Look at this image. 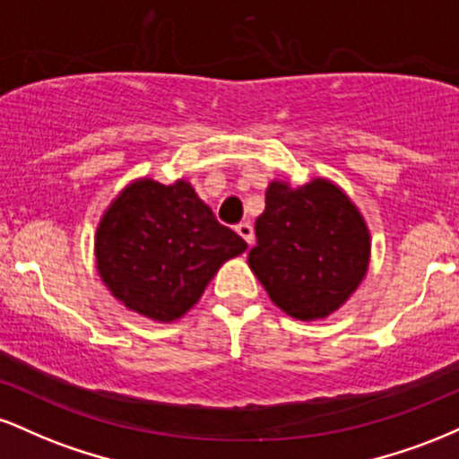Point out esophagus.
Returning <instances> with one entry per match:
<instances>
[{
  "instance_id": "esophagus-1",
  "label": "esophagus",
  "mask_w": 459,
  "mask_h": 459,
  "mask_svg": "<svg viewBox=\"0 0 459 459\" xmlns=\"http://www.w3.org/2000/svg\"><path fill=\"white\" fill-rule=\"evenodd\" d=\"M235 230H237V233H239L241 237H244L247 246H252V241H255V230H252V224H250V222L237 224Z\"/></svg>"
}]
</instances>
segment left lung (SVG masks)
Listing matches in <instances>:
<instances>
[{
    "label": "left lung",
    "instance_id": "left-lung-1",
    "mask_svg": "<svg viewBox=\"0 0 459 459\" xmlns=\"http://www.w3.org/2000/svg\"><path fill=\"white\" fill-rule=\"evenodd\" d=\"M247 265L272 302L302 321L343 307L365 278L368 229L343 189L325 178L302 187L273 181L255 224Z\"/></svg>",
    "mask_w": 459,
    "mask_h": 459
}]
</instances>
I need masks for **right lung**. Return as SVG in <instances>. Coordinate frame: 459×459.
<instances>
[{"label":"right lung","instance_id":"add662e5","mask_svg":"<svg viewBox=\"0 0 459 459\" xmlns=\"http://www.w3.org/2000/svg\"><path fill=\"white\" fill-rule=\"evenodd\" d=\"M246 247L187 181L161 186L152 178L125 187L94 237L99 276L112 296L166 324L183 317L220 265Z\"/></svg>","mask_w":459,"mask_h":459}]
</instances>
